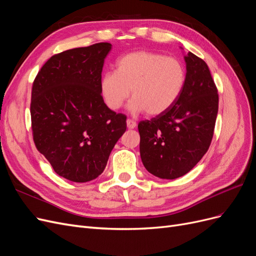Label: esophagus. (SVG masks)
<instances>
[{"mask_svg":"<svg viewBox=\"0 0 256 256\" xmlns=\"http://www.w3.org/2000/svg\"><path fill=\"white\" fill-rule=\"evenodd\" d=\"M136 122L134 120H130V118L127 120V127L129 129H134V128H136Z\"/></svg>","mask_w":256,"mask_h":256,"instance_id":"esophagus-1","label":"esophagus"}]
</instances>
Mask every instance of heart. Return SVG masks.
Segmentation results:
<instances>
[{
	"label": "heart",
	"instance_id": "1",
	"mask_svg": "<svg viewBox=\"0 0 256 256\" xmlns=\"http://www.w3.org/2000/svg\"><path fill=\"white\" fill-rule=\"evenodd\" d=\"M186 83L180 60L150 51L126 54L116 62L115 72H106L100 79V94L111 110H118L132 95L129 109L159 115L180 98Z\"/></svg>",
	"mask_w": 256,
	"mask_h": 256
}]
</instances>
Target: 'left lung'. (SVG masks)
<instances>
[{"label": "left lung", "instance_id": "8db88e82", "mask_svg": "<svg viewBox=\"0 0 256 256\" xmlns=\"http://www.w3.org/2000/svg\"><path fill=\"white\" fill-rule=\"evenodd\" d=\"M184 62L186 83L177 102L138 125L143 164L162 180H175L196 166L210 146L218 114V90L207 64L191 52Z\"/></svg>", "mask_w": 256, "mask_h": 256}]
</instances>
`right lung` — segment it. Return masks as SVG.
Instances as JSON below:
<instances>
[{"mask_svg": "<svg viewBox=\"0 0 256 256\" xmlns=\"http://www.w3.org/2000/svg\"><path fill=\"white\" fill-rule=\"evenodd\" d=\"M112 44L99 42L51 56L37 74L30 99L36 148L54 172L74 182L104 172L126 115L115 113L100 94L104 58Z\"/></svg>", "mask_w": 256, "mask_h": 256, "instance_id": "1", "label": "right lung"}]
</instances>
